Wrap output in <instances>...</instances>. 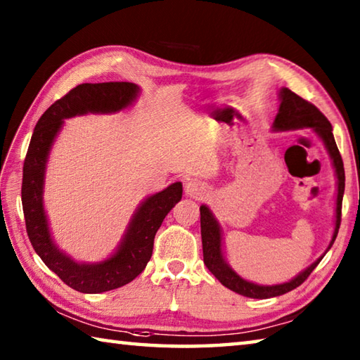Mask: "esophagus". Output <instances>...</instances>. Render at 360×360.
<instances>
[{
  "mask_svg": "<svg viewBox=\"0 0 360 360\" xmlns=\"http://www.w3.org/2000/svg\"><path fill=\"white\" fill-rule=\"evenodd\" d=\"M184 191L188 195V197H193V198H203L206 192H208V188L203 184L202 181H197V179H188L184 186Z\"/></svg>",
  "mask_w": 360,
  "mask_h": 360,
  "instance_id": "esophagus-1",
  "label": "esophagus"
}]
</instances>
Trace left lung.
<instances>
[{
    "label": "left lung",
    "instance_id": "1",
    "mask_svg": "<svg viewBox=\"0 0 360 360\" xmlns=\"http://www.w3.org/2000/svg\"><path fill=\"white\" fill-rule=\"evenodd\" d=\"M279 111L273 122V130L276 131H285V130H298V129H313L318 133L319 138L324 141L328 155H330L333 162L335 173H337V184H338V193H337V214H335V230L330 245H328L327 251L332 248L335 238L338 235L340 222H341V202H343V193H345V167L343 160H341L340 150L335 143L332 125L327 117L322 114L318 108L311 103L303 100L302 96L292 92L289 89L279 90ZM200 225H202V243H203V262L208 266V270L214 275L219 281H221L225 288L236 292V294L245 295L249 298H270L283 295L285 292L295 289L300 285L304 279H307L311 271L318 266L319 262L324 255L309 265L307 270L290 279L289 283L275 284V285H259L254 283H249L246 279H243L233 268H231L227 262H225L222 255V236H221V227L216 221V217L212 216V212L206 205L200 206Z\"/></svg>",
    "mask_w": 360,
    "mask_h": 360
}]
</instances>
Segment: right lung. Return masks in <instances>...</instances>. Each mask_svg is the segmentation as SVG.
I'll use <instances>...</instances> for the list:
<instances>
[{
  "instance_id": "obj_1",
  "label": "right lung",
  "mask_w": 360,
  "mask_h": 360,
  "mask_svg": "<svg viewBox=\"0 0 360 360\" xmlns=\"http://www.w3.org/2000/svg\"><path fill=\"white\" fill-rule=\"evenodd\" d=\"M139 87L131 82L81 84L57 100L41 115L23 163L22 206L28 238L41 260L75 290L100 294L133 281L150 260L157 230L182 197V184L150 195L133 214L119 249L98 264H77L52 241L42 205V188L49 152L62 130L63 119L87 112H117L136 100Z\"/></svg>"
}]
</instances>
